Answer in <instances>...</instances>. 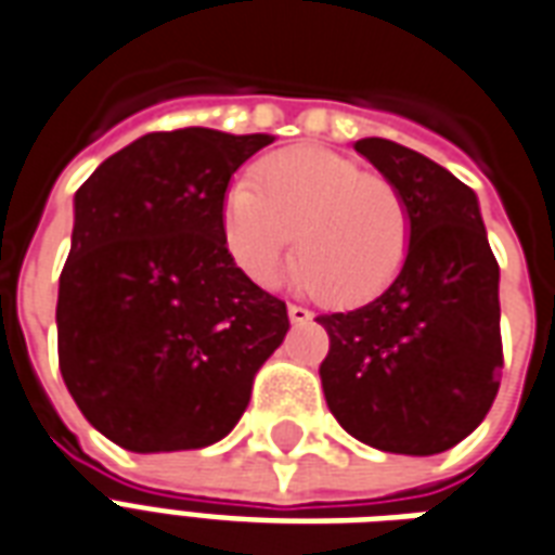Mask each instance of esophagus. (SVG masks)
<instances>
[{
    "mask_svg": "<svg viewBox=\"0 0 555 555\" xmlns=\"http://www.w3.org/2000/svg\"><path fill=\"white\" fill-rule=\"evenodd\" d=\"M289 319H293L295 325H305V322L313 319V310H307V307L301 305H289Z\"/></svg>",
    "mask_w": 555,
    "mask_h": 555,
    "instance_id": "34e87169",
    "label": "esophagus"
}]
</instances>
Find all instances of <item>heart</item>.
<instances>
[{"mask_svg":"<svg viewBox=\"0 0 555 555\" xmlns=\"http://www.w3.org/2000/svg\"><path fill=\"white\" fill-rule=\"evenodd\" d=\"M224 197L221 233L238 272L274 286L293 254L327 305H361L399 278L411 250L402 192L358 162L322 147H293L257 165Z\"/></svg>","mask_w":555,"mask_h":555,"instance_id":"b5f03b06","label":"heart"}]
</instances>
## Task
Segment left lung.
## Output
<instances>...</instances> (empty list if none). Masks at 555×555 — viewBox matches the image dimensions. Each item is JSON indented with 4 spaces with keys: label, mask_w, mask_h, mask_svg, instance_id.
I'll return each mask as SVG.
<instances>
[{
    "label": "left lung",
    "mask_w": 555,
    "mask_h": 555,
    "mask_svg": "<svg viewBox=\"0 0 555 555\" xmlns=\"http://www.w3.org/2000/svg\"><path fill=\"white\" fill-rule=\"evenodd\" d=\"M354 150L402 192L411 250L370 305L325 313L331 414L382 452L435 455L479 426L500 390V266L470 185L387 139Z\"/></svg>",
    "instance_id": "left-lung-1"
}]
</instances>
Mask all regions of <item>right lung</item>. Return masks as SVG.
I'll return each instance as SVG.
<instances>
[{
    "label": "right lung",
    "instance_id": "right-lung-1",
    "mask_svg": "<svg viewBox=\"0 0 555 555\" xmlns=\"http://www.w3.org/2000/svg\"><path fill=\"white\" fill-rule=\"evenodd\" d=\"M272 135L189 127L117 150L73 197L59 366L85 420L129 452L216 443L289 331L221 233L230 177Z\"/></svg>",
    "mask_w": 555,
    "mask_h": 555
}]
</instances>
